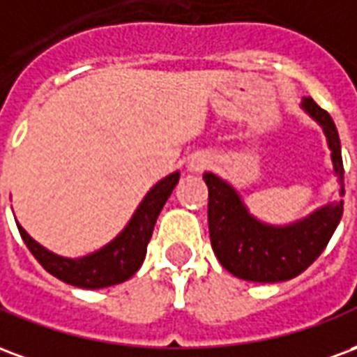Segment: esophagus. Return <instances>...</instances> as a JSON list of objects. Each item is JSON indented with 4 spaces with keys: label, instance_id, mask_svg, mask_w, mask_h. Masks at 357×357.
<instances>
[{
    "label": "esophagus",
    "instance_id": "esophagus-1",
    "mask_svg": "<svg viewBox=\"0 0 357 357\" xmlns=\"http://www.w3.org/2000/svg\"><path fill=\"white\" fill-rule=\"evenodd\" d=\"M204 166H206V160H202V158H197V160H193V162H191V168L197 172L202 170Z\"/></svg>",
    "mask_w": 357,
    "mask_h": 357
}]
</instances>
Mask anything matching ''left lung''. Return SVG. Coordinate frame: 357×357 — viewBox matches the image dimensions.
<instances>
[{"mask_svg": "<svg viewBox=\"0 0 357 357\" xmlns=\"http://www.w3.org/2000/svg\"><path fill=\"white\" fill-rule=\"evenodd\" d=\"M302 109L325 132L340 195H344L337 126L312 97L302 99ZM202 179L208 185V231L214 255L229 273L245 281L277 283L300 275L325 250L344 212L340 201L325 204L291 225H268L248 214L239 193L227 181L208 172Z\"/></svg>", "mask_w": 357, "mask_h": 357, "instance_id": "1", "label": "left lung"}]
</instances>
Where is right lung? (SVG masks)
Instances as JSON below:
<instances>
[{"instance_id":"1","label":"right lung","mask_w":357,"mask_h":357,"mask_svg":"<svg viewBox=\"0 0 357 357\" xmlns=\"http://www.w3.org/2000/svg\"><path fill=\"white\" fill-rule=\"evenodd\" d=\"M178 179L179 172H174L160 179L145 195V199L141 201L130 224L124 227V231L114 241H110L107 247L84 258H63V256L53 255L40 243H36L22 229V225L17 224V227L24 245L34 255L36 260L42 264L45 271H50L51 275H55L61 281L74 284V287H82V289H102L110 284L124 283L126 279H130L141 268V264L145 260L156 218L174 191Z\"/></svg>"}]
</instances>
